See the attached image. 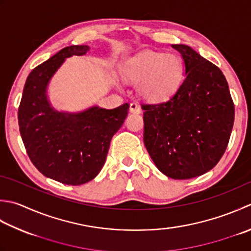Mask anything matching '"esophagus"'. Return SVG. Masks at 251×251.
<instances>
[{"label": "esophagus", "mask_w": 251, "mask_h": 251, "mask_svg": "<svg viewBox=\"0 0 251 251\" xmlns=\"http://www.w3.org/2000/svg\"><path fill=\"white\" fill-rule=\"evenodd\" d=\"M129 111L131 113H140L141 107L138 104H137L136 102H131L129 104Z\"/></svg>", "instance_id": "1"}]
</instances>
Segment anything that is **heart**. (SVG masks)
I'll return each instance as SVG.
<instances>
[{
	"mask_svg": "<svg viewBox=\"0 0 251 251\" xmlns=\"http://www.w3.org/2000/svg\"><path fill=\"white\" fill-rule=\"evenodd\" d=\"M127 80L139 83L142 96L162 100L177 89L183 78V64L178 56L158 52H142L128 58L123 65Z\"/></svg>",
	"mask_w": 251,
	"mask_h": 251,
	"instance_id": "b5f03b06",
	"label": "heart"
}]
</instances>
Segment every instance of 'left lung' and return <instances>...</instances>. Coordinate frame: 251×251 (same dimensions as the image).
I'll return each instance as SVG.
<instances>
[{
    "label": "left lung",
    "instance_id": "left-lung-1",
    "mask_svg": "<svg viewBox=\"0 0 251 251\" xmlns=\"http://www.w3.org/2000/svg\"><path fill=\"white\" fill-rule=\"evenodd\" d=\"M184 60L185 79L170 99L142 103L144 142L162 173L188 179L207 173L224 154L235 109L218 66L185 44H173Z\"/></svg>",
    "mask_w": 251,
    "mask_h": 251
}]
</instances>
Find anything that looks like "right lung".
Masks as SVG:
<instances>
[{
  "mask_svg": "<svg viewBox=\"0 0 251 251\" xmlns=\"http://www.w3.org/2000/svg\"><path fill=\"white\" fill-rule=\"evenodd\" d=\"M88 51V46L66 47L33 68L18 107L19 131L33 165L47 177L73 186L88 183L100 173L112 137L129 109L128 103L112 110L95 105L78 113L51 106L47 95L51 78L67 57Z\"/></svg>",
  "mask_w": 251,
  "mask_h": 251,
  "instance_id": "add662e5",
  "label": "right lung"
}]
</instances>
